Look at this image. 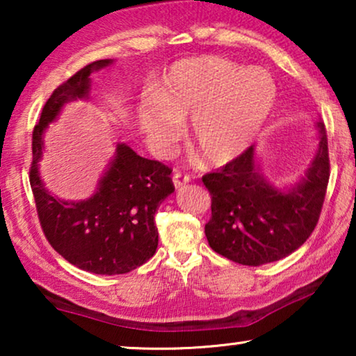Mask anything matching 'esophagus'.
I'll list each match as a JSON object with an SVG mask.
<instances>
[{
  "mask_svg": "<svg viewBox=\"0 0 356 356\" xmlns=\"http://www.w3.org/2000/svg\"><path fill=\"white\" fill-rule=\"evenodd\" d=\"M189 181H191V177H189V175H183V173H179V172H177V173L173 175L175 188H181V186H184V184L189 183Z\"/></svg>",
  "mask_w": 356,
  "mask_h": 356,
  "instance_id": "obj_1",
  "label": "esophagus"
}]
</instances>
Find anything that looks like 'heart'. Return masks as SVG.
I'll return each mask as SVG.
<instances>
[{"label":"heart","instance_id":"1","mask_svg":"<svg viewBox=\"0 0 356 356\" xmlns=\"http://www.w3.org/2000/svg\"><path fill=\"white\" fill-rule=\"evenodd\" d=\"M275 82L259 67L222 56L173 63L157 90L138 105V123L157 154H167L191 116L189 133L211 165H225L250 147L275 102Z\"/></svg>","mask_w":356,"mask_h":356}]
</instances>
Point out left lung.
<instances>
[{"mask_svg":"<svg viewBox=\"0 0 356 356\" xmlns=\"http://www.w3.org/2000/svg\"><path fill=\"white\" fill-rule=\"evenodd\" d=\"M318 133L313 163L289 191L266 181L252 145L225 167L204 175L212 197V217L204 230L213 251L238 264L261 266L284 259L308 240L318 225L330 175L327 134L321 121Z\"/></svg>","mask_w":356,"mask_h":356,"instance_id":"obj_1","label":"left lung"}]
</instances>
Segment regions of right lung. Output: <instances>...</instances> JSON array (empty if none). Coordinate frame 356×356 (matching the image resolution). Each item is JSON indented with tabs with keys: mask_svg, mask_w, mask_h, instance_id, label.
Instances as JSON below:
<instances>
[{
	"mask_svg": "<svg viewBox=\"0 0 356 356\" xmlns=\"http://www.w3.org/2000/svg\"><path fill=\"white\" fill-rule=\"evenodd\" d=\"M110 63H90L53 90L33 128L29 173L38 220L53 250L72 266L100 275L126 274L155 254L159 232L154 216L175 191L167 165L140 157L126 144L116 145L115 159L89 199L61 201L43 186L38 173L43 131L63 105L89 97L90 74Z\"/></svg>",
	"mask_w": 356,
	"mask_h": 356,
	"instance_id": "add662e5",
	"label": "right lung"
}]
</instances>
